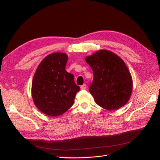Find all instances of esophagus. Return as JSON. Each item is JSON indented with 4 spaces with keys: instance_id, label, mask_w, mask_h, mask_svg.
<instances>
[{
    "instance_id": "1",
    "label": "esophagus",
    "mask_w": 160,
    "mask_h": 160,
    "mask_svg": "<svg viewBox=\"0 0 160 160\" xmlns=\"http://www.w3.org/2000/svg\"><path fill=\"white\" fill-rule=\"evenodd\" d=\"M81 90H84V89H86V88H87V85H86V84H83V85H81Z\"/></svg>"
}]
</instances>
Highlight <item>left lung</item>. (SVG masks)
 Wrapping results in <instances>:
<instances>
[{"instance_id": "8db88e82", "label": "left lung", "mask_w": 160, "mask_h": 160, "mask_svg": "<svg viewBox=\"0 0 160 160\" xmlns=\"http://www.w3.org/2000/svg\"><path fill=\"white\" fill-rule=\"evenodd\" d=\"M85 61L93 70L89 92L103 109L116 110L126 104L132 92V76L124 61L115 53L100 50Z\"/></svg>"}]
</instances>
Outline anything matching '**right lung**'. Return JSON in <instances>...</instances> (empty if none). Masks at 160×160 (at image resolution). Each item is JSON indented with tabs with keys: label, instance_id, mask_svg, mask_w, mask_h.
I'll return each mask as SVG.
<instances>
[{
	"label": "right lung",
	"instance_id": "obj_1",
	"mask_svg": "<svg viewBox=\"0 0 160 160\" xmlns=\"http://www.w3.org/2000/svg\"><path fill=\"white\" fill-rule=\"evenodd\" d=\"M67 60L65 53H51L41 62L32 79L34 103L41 112L52 117L66 112L80 90L73 75L65 71Z\"/></svg>",
	"mask_w": 160,
	"mask_h": 160
}]
</instances>
